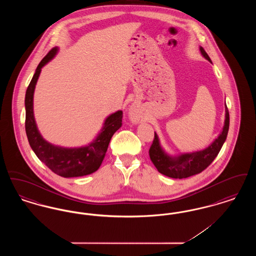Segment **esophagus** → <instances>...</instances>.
Segmentation results:
<instances>
[{
	"label": "esophagus",
	"instance_id": "esophagus-1",
	"mask_svg": "<svg viewBox=\"0 0 256 256\" xmlns=\"http://www.w3.org/2000/svg\"><path fill=\"white\" fill-rule=\"evenodd\" d=\"M128 116H130V122L132 124H137L139 122V120L141 119V115L139 113V111L137 110L136 106H130V112H128Z\"/></svg>",
	"mask_w": 256,
	"mask_h": 256
}]
</instances>
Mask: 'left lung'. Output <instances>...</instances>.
<instances>
[{
	"instance_id": "left-lung-1",
	"label": "left lung",
	"mask_w": 256,
	"mask_h": 256,
	"mask_svg": "<svg viewBox=\"0 0 256 256\" xmlns=\"http://www.w3.org/2000/svg\"><path fill=\"white\" fill-rule=\"evenodd\" d=\"M202 56L211 62L206 52L200 47ZM212 63V62H211ZM230 128V112L226 104L224 124L218 137L206 148L191 152L170 154L161 146L158 135L154 132V139L150 148V158L160 174L172 178H186L202 172L212 163L226 140Z\"/></svg>"
}]
</instances>
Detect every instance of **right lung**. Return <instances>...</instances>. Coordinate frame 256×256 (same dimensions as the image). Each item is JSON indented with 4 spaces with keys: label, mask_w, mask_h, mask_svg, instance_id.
Returning a JSON list of instances; mask_svg holds the SVG:
<instances>
[{
    "label": "right lung",
    "mask_w": 256,
    "mask_h": 256,
    "mask_svg": "<svg viewBox=\"0 0 256 256\" xmlns=\"http://www.w3.org/2000/svg\"><path fill=\"white\" fill-rule=\"evenodd\" d=\"M58 47L50 50L49 54L38 64L36 73L26 89L24 97L26 134L30 146L46 166L63 178H78L95 172L102 165L111 137L122 126V110L108 115L102 124L97 136L86 146H58L43 138L37 128L34 112V95L37 80L42 68L58 52Z\"/></svg>",
    "instance_id": "obj_1"
}]
</instances>
